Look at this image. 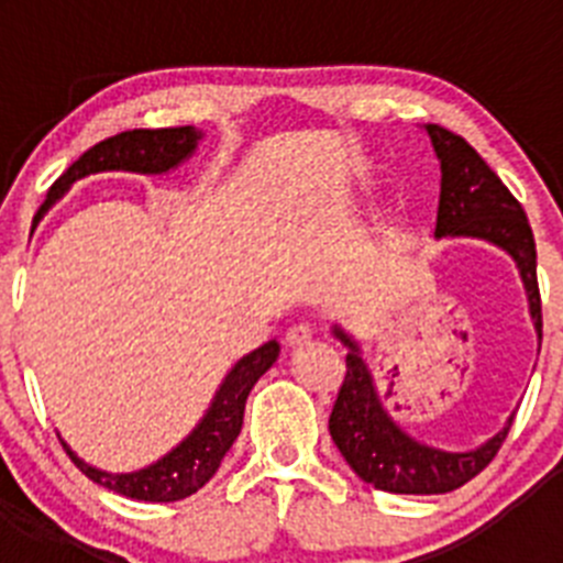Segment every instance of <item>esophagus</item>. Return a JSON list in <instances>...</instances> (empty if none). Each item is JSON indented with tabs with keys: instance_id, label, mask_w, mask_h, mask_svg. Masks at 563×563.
<instances>
[{
	"instance_id": "obj_1",
	"label": "esophagus",
	"mask_w": 563,
	"mask_h": 563,
	"mask_svg": "<svg viewBox=\"0 0 563 563\" xmlns=\"http://www.w3.org/2000/svg\"><path fill=\"white\" fill-rule=\"evenodd\" d=\"M310 338H312V327L305 324V321H298V324H292L290 330L285 332L287 346H301V343H307Z\"/></svg>"
}]
</instances>
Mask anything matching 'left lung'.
Wrapping results in <instances>:
<instances>
[{
  "label": "left lung",
  "instance_id": "1",
  "mask_svg": "<svg viewBox=\"0 0 563 563\" xmlns=\"http://www.w3.org/2000/svg\"><path fill=\"white\" fill-rule=\"evenodd\" d=\"M434 152L440 157V206H437V236H476L505 247L525 278L530 312L541 338V292L536 276V239L527 213L514 194L507 191L499 174L487 166L471 143L445 126L426 123ZM346 352V375L330 415V434L338 451L363 482L389 494L434 496L456 490L482 474L499 454L505 431L487 440L482 449L449 454L411 440L397 429L377 400L375 383L352 338L335 330Z\"/></svg>",
  "mask_w": 563,
  "mask_h": 563
}]
</instances>
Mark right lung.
Returning <instances> with one entry per match:
<instances>
[{"label":"right lung","instance_id":"right-lung-1","mask_svg":"<svg viewBox=\"0 0 563 563\" xmlns=\"http://www.w3.org/2000/svg\"><path fill=\"white\" fill-rule=\"evenodd\" d=\"M200 141V132L194 126H172V129H129V132L114 134L107 141L96 143L92 148L78 157L67 172L58 177L47 191L42 211H47L53 202L67 191L69 186L87 174L112 172V168H126V172L141 174H161L186 161ZM278 357V343L267 341L265 346L253 350L231 369L225 383L213 397L211 409L202 417V422L191 431L186 442H180L172 454L163 456L161 462L134 471V474H107L98 467H89L87 462L78 460L67 449L69 460L76 462L78 471L98 482L101 487H109L114 494L126 496L137 501H180L186 496L197 494L220 467L222 456L233 445V440L242 431L245 420V402L251 395L253 383L271 369ZM64 445V442H62Z\"/></svg>","mask_w":563,"mask_h":563}]
</instances>
